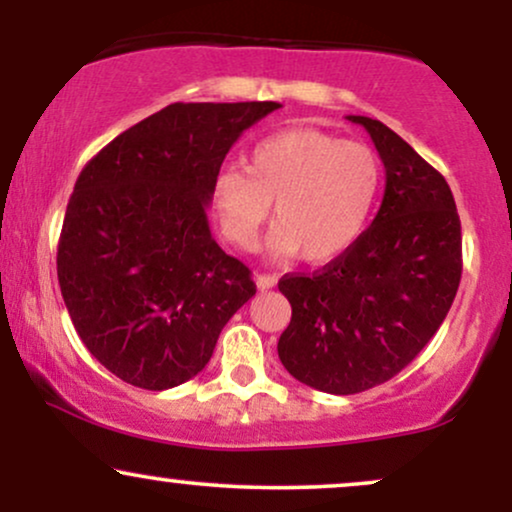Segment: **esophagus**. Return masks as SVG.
Returning <instances> with one entry per match:
<instances>
[{
  "instance_id": "34e87169",
  "label": "esophagus",
  "mask_w": 512,
  "mask_h": 512,
  "mask_svg": "<svg viewBox=\"0 0 512 512\" xmlns=\"http://www.w3.org/2000/svg\"><path fill=\"white\" fill-rule=\"evenodd\" d=\"M276 281H279V279H276L274 274H255V284H257V289H260V291L274 289Z\"/></svg>"
}]
</instances>
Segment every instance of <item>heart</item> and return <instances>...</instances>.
<instances>
[{"label": "heart", "mask_w": 512, "mask_h": 512, "mask_svg": "<svg viewBox=\"0 0 512 512\" xmlns=\"http://www.w3.org/2000/svg\"><path fill=\"white\" fill-rule=\"evenodd\" d=\"M380 180V158L368 144L293 127L252 146L245 170H221L211 202L221 233L238 250L257 248L274 204L279 226L269 238V255L325 264L361 238Z\"/></svg>", "instance_id": "b5f03b06"}]
</instances>
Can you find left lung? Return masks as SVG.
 <instances>
[{
    "label": "left lung",
    "mask_w": 512,
    "mask_h": 512,
    "mask_svg": "<svg viewBox=\"0 0 512 512\" xmlns=\"http://www.w3.org/2000/svg\"><path fill=\"white\" fill-rule=\"evenodd\" d=\"M349 120L383 161V204L322 272L279 281L291 303L276 344L281 363L330 395L370 390L409 366L443 325L462 276L460 216L443 175L380 120Z\"/></svg>",
    "instance_id": "left-lung-1"
}]
</instances>
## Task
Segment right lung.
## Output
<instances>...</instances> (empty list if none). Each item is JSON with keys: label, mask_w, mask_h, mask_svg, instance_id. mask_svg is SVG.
Wrapping results in <instances>:
<instances>
[{"label": "right lung", "mask_w": 512, "mask_h": 512, "mask_svg": "<svg viewBox=\"0 0 512 512\" xmlns=\"http://www.w3.org/2000/svg\"><path fill=\"white\" fill-rule=\"evenodd\" d=\"M274 101L173 103L98 151L64 214L57 279L81 342L144 390L187 383L255 296L209 231L211 185Z\"/></svg>", "instance_id": "1"}]
</instances>
